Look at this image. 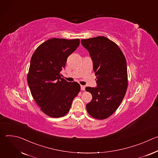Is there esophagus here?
Returning a JSON list of instances; mask_svg holds the SVG:
<instances>
[{
	"label": "esophagus",
	"instance_id": "esophagus-1",
	"mask_svg": "<svg viewBox=\"0 0 158 158\" xmlns=\"http://www.w3.org/2000/svg\"><path fill=\"white\" fill-rule=\"evenodd\" d=\"M85 85H81V89L82 90V91H85Z\"/></svg>",
	"mask_w": 158,
	"mask_h": 158
}]
</instances>
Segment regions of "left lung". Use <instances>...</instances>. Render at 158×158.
<instances>
[{
	"mask_svg": "<svg viewBox=\"0 0 158 158\" xmlns=\"http://www.w3.org/2000/svg\"><path fill=\"white\" fill-rule=\"evenodd\" d=\"M81 44L93 60L97 86L87 87L93 99L86 105L88 113L104 119L118 108L127 88L126 58L118 45L104 36L82 39Z\"/></svg>",
	"mask_w": 158,
	"mask_h": 158,
	"instance_id": "8db88e82",
	"label": "left lung"
}]
</instances>
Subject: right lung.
Instances as JSON below:
<instances>
[{"label": "right lung", "mask_w": 158, "mask_h": 158, "mask_svg": "<svg viewBox=\"0 0 158 158\" xmlns=\"http://www.w3.org/2000/svg\"><path fill=\"white\" fill-rule=\"evenodd\" d=\"M79 44V39L52 38L40 44L31 57L27 75L31 93L40 110L51 118L65 116L80 92L77 82H67L60 74Z\"/></svg>", "instance_id": "add662e5"}]
</instances>
